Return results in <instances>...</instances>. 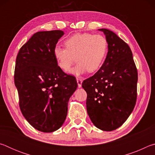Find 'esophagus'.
Here are the masks:
<instances>
[{"instance_id":"obj_1","label":"esophagus","mask_w":155,"mask_h":155,"mask_svg":"<svg viewBox=\"0 0 155 155\" xmlns=\"http://www.w3.org/2000/svg\"><path fill=\"white\" fill-rule=\"evenodd\" d=\"M77 84H78V87H81V85H82V83H83V80L80 78H77Z\"/></svg>"}]
</instances>
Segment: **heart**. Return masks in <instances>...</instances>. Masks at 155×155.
I'll return each instance as SVG.
<instances>
[{
    "instance_id": "heart-1",
    "label": "heart",
    "mask_w": 155,
    "mask_h": 155,
    "mask_svg": "<svg viewBox=\"0 0 155 155\" xmlns=\"http://www.w3.org/2000/svg\"><path fill=\"white\" fill-rule=\"evenodd\" d=\"M66 48L56 46L53 49V56L57 65L64 72L69 71L74 64H78L70 71L76 76L86 72L98 70L105 58L108 41L105 37L88 33H76L64 41Z\"/></svg>"
}]
</instances>
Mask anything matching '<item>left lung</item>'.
Masks as SVG:
<instances>
[{
	"label": "left lung",
	"mask_w": 155,
	"mask_h": 155,
	"mask_svg": "<svg viewBox=\"0 0 155 155\" xmlns=\"http://www.w3.org/2000/svg\"><path fill=\"white\" fill-rule=\"evenodd\" d=\"M108 41V52L100 70L83 81L86 106L95 127L111 131L128 119L137 100V70L130 47L116 34L100 28Z\"/></svg>",
	"instance_id": "left-lung-1"
}]
</instances>
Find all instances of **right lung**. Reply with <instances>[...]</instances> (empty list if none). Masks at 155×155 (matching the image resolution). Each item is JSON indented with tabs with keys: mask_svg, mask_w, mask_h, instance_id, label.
<instances>
[{
	"mask_svg": "<svg viewBox=\"0 0 155 155\" xmlns=\"http://www.w3.org/2000/svg\"><path fill=\"white\" fill-rule=\"evenodd\" d=\"M64 35L60 30L37 32L21 47L15 61L14 82L21 112L33 127L44 133L63 125L68 101L77 88L75 77L63 72L53 56Z\"/></svg>",
	"mask_w": 155,
	"mask_h": 155,
	"instance_id": "1",
	"label": "right lung"
}]
</instances>
